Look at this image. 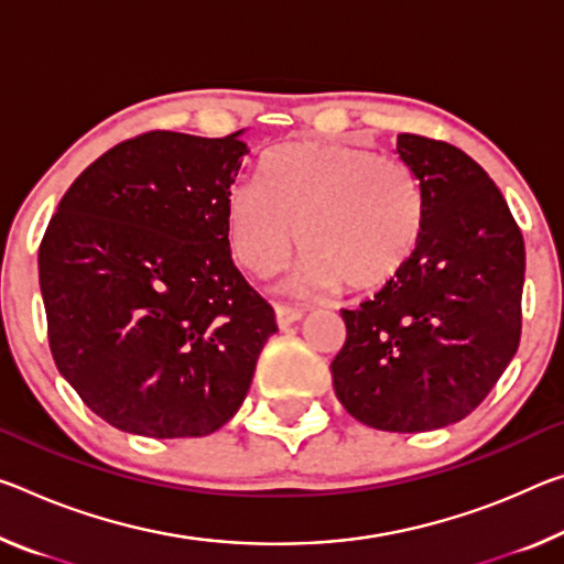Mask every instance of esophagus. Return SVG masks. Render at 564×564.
<instances>
[{
    "label": "esophagus",
    "mask_w": 564,
    "mask_h": 564,
    "mask_svg": "<svg viewBox=\"0 0 564 564\" xmlns=\"http://www.w3.org/2000/svg\"><path fill=\"white\" fill-rule=\"evenodd\" d=\"M301 316H303V308L289 306V303H275V321H279L281 328L296 324Z\"/></svg>",
    "instance_id": "obj_1"
}]
</instances>
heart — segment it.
<instances>
[{"label": "heart", "instance_id": "1", "mask_svg": "<svg viewBox=\"0 0 564 564\" xmlns=\"http://www.w3.org/2000/svg\"><path fill=\"white\" fill-rule=\"evenodd\" d=\"M228 234L236 261L261 279L299 243L303 283L371 291L416 250L422 198L394 158L338 142H285L263 158L258 183L234 193Z\"/></svg>", "mask_w": 564, "mask_h": 564}]
</instances>
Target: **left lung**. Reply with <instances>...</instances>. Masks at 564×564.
Returning <instances> with one entry per match:
<instances>
[{
  "label": "left lung",
  "instance_id": "1",
  "mask_svg": "<svg viewBox=\"0 0 564 564\" xmlns=\"http://www.w3.org/2000/svg\"><path fill=\"white\" fill-rule=\"evenodd\" d=\"M397 153L419 181L422 236L377 296L341 311L330 377L361 424L414 434L469 416L517 354L524 240L499 187L459 148L401 132Z\"/></svg>",
  "mask_w": 564,
  "mask_h": 564
}]
</instances>
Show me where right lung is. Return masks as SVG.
I'll return each mask as SVG.
<instances>
[{
    "mask_svg": "<svg viewBox=\"0 0 564 564\" xmlns=\"http://www.w3.org/2000/svg\"><path fill=\"white\" fill-rule=\"evenodd\" d=\"M240 132L153 130L79 173L40 243L52 359L122 432L177 440L243 404L279 326L230 258Z\"/></svg>",
    "mask_w": 564,
    "mask_h": 564,
    "instance_id": "add662e5",
    "label": "right lung"
}]
</instances>
